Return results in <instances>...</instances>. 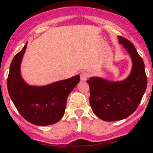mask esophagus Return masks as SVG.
Returning a JSON list of instances; mask_svg holds the SVG:
<instances>
[{"label":"esophagus","mask_w":153,"mask_h":153,"mask_svg":"<svg viewBox=\"0 0 153 153\" xmlns=\"http://www.w3.org/2000/svg\"><path fill=\"white\" fill-rule=\"evenodd\" d=\"M88 77H89V73H88L87 72H82L80 74V78H81V81H86Z\"/></svg>","instance_id":"1"}]
</instances>
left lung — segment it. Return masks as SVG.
<instances>
[{"label":"left lung","instance_id":"8db88e82","mask_svg":"<svg viewBox=\"0 0 153 153\" xmlns=\"http://www.w3.org/2000/svg\"><path fill=\"white\" fill-rule=\"evenodd\" d=\"M118 37L132 58V68L128 78L115 82L92 77L86 81L90 89L89 103L92 111L106 121H119L132 115L139 105L147 85L143 59L129 40Z\"/></svg>","mask_w":153,"mask_h":153}]
</instances>
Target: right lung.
<instances>
[{"label":"right lung","mask_w":153,"mask_h":153,"mask_svg":"<svg viewBox=\"0 0 153 153\" xmlns=\"http://www.w3.org/2000/svg\"><path fill=\"white\" fill-rule=\"evenodd\" d=\"M14 57L7 78V88L14 105L24 119L38 126L59 121L64 115L69 94L80 81L79 75L49 85H28L21 75V63L27 49Z\"/></svg>","instance_id":"add662e5"}]
</instances>
